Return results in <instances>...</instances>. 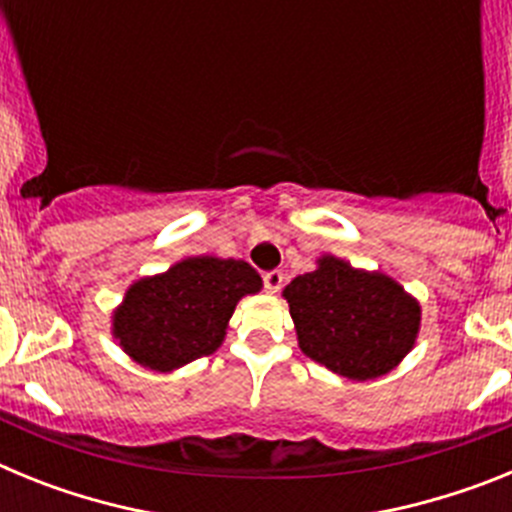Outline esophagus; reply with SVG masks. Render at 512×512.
<instances>
[{
	"instance_id": "34e87169",
	"label": "esophagus",
	"mask_w": 512,
	"mask_h": 512,
	"mask_svg": "<svg viewBox=\"0 0 512 512\" xmlns=\"http://www.w3.org/2000/svg\"><path fill=\"white\" fill-rule=\"evenodd\" d=\"M282 284H284V274L279 269H274V271H266L264 274V287H266V292H269V295H277L279 289H282Z\"/></svg>"
}]
</instances>
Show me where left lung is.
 Returning a JSON list of instances; mask_svg holds the SVG:
<instances>
[{"label":"left lung","instance_id":"1","mask_svg":"<svg viewBox=\"0 0 512 512\" xmlns=\"http://www.w3.org/2000/svg\"><path fill=\"white\" fill-rule=\"evenodd\" d=\"M302 354L338 377L369 382L413 351L420 302L382 271L356 269L333 253L284 287Z\"/></svg>","mask_w":512,"mask_h":512}]
</instances>
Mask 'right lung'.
Returning a JSON list of instances; mask_svg holds the SVG:
<instances>
[{"mask_svg":"<svg viewBox=\"0 0 512 512\" xmlns=\"http://www.w3.org/2000/svg\"><path fill=\"white\" fill-rule=\"evenodd\" d=\"M261 287L259 271L246 261L189 256L125 289L112 310V338L130 361L169 374L215 354L235 305Z\"/></svg>","mask_w":512,"mask_h":512,"instance_id":"obj_1","label":"right lung"}]
</instances>
